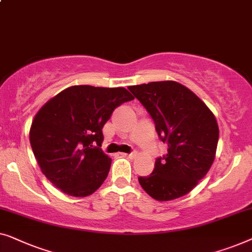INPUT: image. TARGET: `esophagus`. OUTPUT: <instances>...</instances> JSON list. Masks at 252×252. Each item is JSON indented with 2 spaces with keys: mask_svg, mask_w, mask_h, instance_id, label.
Masks as SVG:
<instances>
[{
  "mask_svg": "<svg viewBox=\"0 0 252 252\" xmlns=\"http://www.w3.org/2000/svg\"><path fill=\"white\" fill-rule=\"evenodd\" d=\"M122 155H125V157H127V158H136V155H137V152H132V153H130V154L122 153Z\"/></svg>",
  "mask_w": 252,
  "mask_h": 252,
  "instance_id": "obj_1",
  "label": "esophagus"
}]
</instances>
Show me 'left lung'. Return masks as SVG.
<instances>
[{"label": "left lung", "mask_w": 252, "mask_h": 252, "mask_svg": "<svg viewBox=\"0 0 252 252\" xmlns=\"http://www.w3.org/2000/svg\"><path fill=\"white\" fill-rule=\"evenodd\" d=\"M153 119L168 153L155 161L153 172L139 177L145 192L158 201L186 195L214 163L218 123L208 106L189 88L175 81L127 88Z\"/></svg>", "instance_id": "left-lung-1"}]
</instances>
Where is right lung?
I'll return each instance as SVG.
<instances>
[{
  "mask_svg": "<svg viewBox=\"0 0 252 252\" xmlns=\"http://www.w3.org/2000/svg\"><path fill=\"white\" fill-rule=\"evenodd\" d=\"M133 95L125 88L73 86L42 106L32 122L31 146L43 175L67 195L95 192L112 160L101 151L102 126Z\"/></svg>",
  "mask_w": 252,
  "mask_h": 252,
  "instance_id": "obj_1",
  "label": "right lung"
}]
</instances>
